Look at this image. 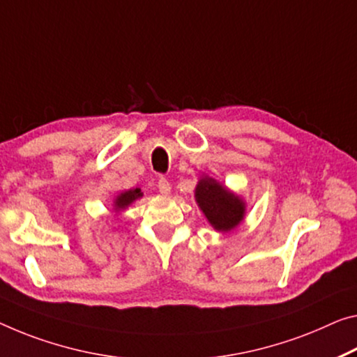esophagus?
<instances>
[{
    "label": "esophagus",
    "mask_w": 357,
    "mask_h": 357,
    "mask_svg": "<svg viewBox=\"0 0 357 357\" xmlns=\"http://www.w3.org/2000/svg\"><path fill=\"white\" fill-rule=\"evenodd\" d=\"M158 188H160V193L164 196L171 195V183H169L166 178L158 180Z\"/></svg>",
    "instance_id": "obj_1"
}]
</instances>
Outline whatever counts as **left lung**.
<instances>
[{"mask_svg": "<svg viewBox=\"0 0 357 357\" xmlns=\"http://www.w3.org/2000/svg\"><path fill=\"white\" fill-rule=\"evenodd\" d=\"M195 201L206 220L218 233H229L243 223L248 204L218 180L202 175L195 188Z\"/></svg>", "mask_w": 357, "mask_h": 357, "instance_id": "left-lung-1", "label": "left lung"}]
</instances>
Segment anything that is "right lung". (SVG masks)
Instances as JSON below:
<instances>
[{
    "label": "right lung",
    "instance_id": "obj_1",
    "mask_svg": "<svg viewBox=\"0 0 357 357\" xmlns=\"http://www.w3.org/2000/svg\"><path fill=\"white\" fill-rule=\"evenodd\" d=\"M144 196V191H142L140 188H130V190H126V191H121L118 196H114L113 199V212L118 213L123 212L128 209V207L132 204V202H135L137 199H140V197Z\"/></svg>",
    "mask_w": 357,
    "mask_h": 357
}]
</instances>
